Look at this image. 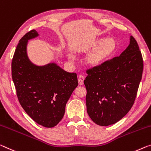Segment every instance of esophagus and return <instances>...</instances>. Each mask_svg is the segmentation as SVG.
I'll use <instances>...</instances> for the list:
<instances>
[{
	"instance_id": "34e87169",
	"label": "esophagus",
	"mask_w": 151,
	"mask_h": 151,
	"mask_svg": "<svg viewBox=\"0 0 151 151\" xmlns=\"http://www.w3.org/2000/svg\"><path fill=\"white\" fill-rule=\"evenodd\" d=\"M84 80H85V76H83V75L78 76V83H79L80 85H83V82H84Z\"/></svg>"
}]
</instances>
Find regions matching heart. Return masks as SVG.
I'll use <instances>...</instances> for the list:
<instances>
[{
	"instance_id": "b5f03b06",
	"label": "heart",
	"mask_w": 151,
	"mask_h": 151,
	"mask_svg": "<svg viewBox=\"0 0 151 151\" xmlns=\"http://www.w3.org/2000/svg\"><path fill=\"white\" fill-rule=\"evenodd\" d=\"M94 50L86 58V63L91 66H99L108 60L117 50V42L114 38H101L97 40L92 45ZM68 58L74 60L75 57L69 54Z\"/></svg>"
}]
</instances>
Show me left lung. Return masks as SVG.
Wrapping results in <instances>:
<instances>
[{"label":"left lung","instance_id":"obj_1","mask_svg":"<svg viewBox=\"0 0 151 151\" xmlns=\"http://www.w3.org/2000/svg\"><path fill=\"white\" fill-rule=\"evenodd\" d=\"M142 71V54L132 36L120 56L87 70L86 104L93 122L111 125L128 114L134 103Z\"/></svg>","mask_w":151,"mask_h":151}]
</instances>
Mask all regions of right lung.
<instances>
[{"label":"right lung","instance_id":"add662e5","mask_svg":"<svg viewBox=\"0 0 151 151\" xmlns=\"http://www.w3.org/2000/svg\"><path fill=\"white\" fill-rule=\"evenodd\" d=\"M37 36V32L33 29L19 40L12 60V78L26 113L40 125L52 128L63 119L78 80L75 73L66 72L56 64L39 66L29 60L28 40Z\"/></svg>","mask_w":151,"mask_h":151}]
</instances>
